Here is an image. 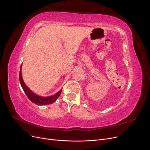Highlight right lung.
<instances>
[{
	"label": "right lung",
	"mask_w": 150,
	"mask_h": 150,
	"mask_svg": "<svg viewBox=\"0 0 150 150\" xmlns=\"http://www.w3.org/2000/svg\"><path fill=\"white\" fill-rule=\"evenodd\" d=\"M21 67H22V65L21 66L20 73H19L20 83L21 84L22 89L24 90V91L25 92L28 98L30 99V101H31L33 103L38 104V105H46V104H52L57 100V99L59 98V96H60V94L62 92V90H60L59 91L57 92L54 95H52L51 96H48V97L39 96L38 95L34 94L33 91H31L28 88V86H27L24 83L23 79H22V77L21 74Z\"/></svg>",
	"instance_id": "right-lung-1"
}]
</instances>
